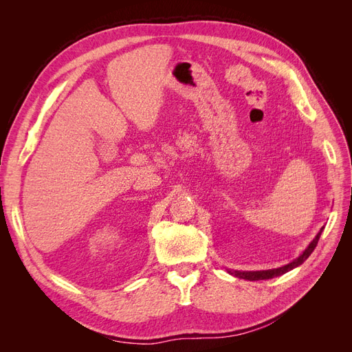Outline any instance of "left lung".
Segmentation results:
<instances>
[{
	"instance_id": "1",
	"label": "left lung",
	"mask_w": 352,
	"mask_h": 352,
	"mask_svg": "<svg viewBox=\"0 0 352 352\" xmlns=\"http://www.w3.org/2000/svg\"><path fill=\"white\" fill-rule=\"evenodd\" d=\"M322 230L323 228L320 229V232L317 233V236L311 241V243L308 245V247L305 248V251L298 257L296 260H294L292 263L283 265V267H279V269H273V270H263V272H232V274H235L236 278H241V279H245V280H265V279H273V278H278V276L280 274H285L286 272H289L295 267H298V265L302 264L308 257H310L311 252L314 251V248L317 247V242L318 239H320V235H322Z\"/></svg>"
}]
</instances>
